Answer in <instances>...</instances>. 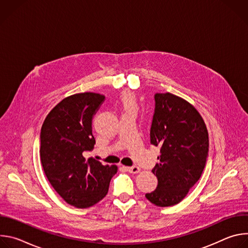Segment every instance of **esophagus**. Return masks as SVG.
<instances>
[{"label": "esophagus", "mask_w": 248, "mask_h": 248, "mask_svg": "<svg viewBox=\"0 0 248 248\" xmlns=\"http://www.w3.org/2000/svg\"><path fill=\"white\" fill-rule=\"evenodd\" d=\"M126 170H127V171H129V172H131V173H137V172L140 171V169H139V167H137V166L127 167Z\"/></svg>", "instance_id": "1"}]
</instances>
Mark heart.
<instances>
[{
    "mask_svg": "<svg viewBox=\"0 0 248 248\" xmlns=\"http://www.w3.org/2000/svg\"><path fill=\"white\" fill-rule=\"evenodd\" d=\"M122 103L124 109L126 111H133L136 109V100L131 93H124L122 96Z\"/></svg>",
    "mask_w": 248,
    "mask_h": 248,
    "instance_id": "obj_1",
    "label": "heart"
}]
</instances>
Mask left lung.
Returning <instances> with one entry per match:
<instances>
[{"label": "left lung", "instance_id": "8db88e82", "mask_svg": "<svg viewBox=\"0 0 248 248\" xmlns=\"http://www.w3.org/2000/svg\"><path fill=\"white\" fill-rule=\"evenodd\" d=\"M154 100L150 143L160 146L161 155L160 163L152 169L157 187L145 197L157 206L168 207L180 203L200 179L209 138L203 119L191 104L169 92L156 93Z\"/></svg>", "mask_w": 248, "mask_h": 248}]
</instances>
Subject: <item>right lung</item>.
Instances as JSON below:
<instances>
[{
  "label": "right lung",
  "mask_w": 248,
  "mask_h": 248,
  "mask_svg": "<svg viewBox=\"0 0 248 248\" xmlns=\"http://www.w3.org/2000/svg\"><path fill=\"white\" fill-rule=\"evenodd\" d=\"M104 95L85 92L64 98L48 114L40 133V158L44 172L63 200L88 208L108 193L116 166L84 158L96 143L92 120Z\"/></svg>",
  "instance_id": "1"
}]
</instances>
